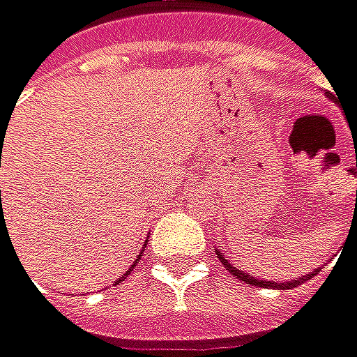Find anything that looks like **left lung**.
Instances as JSON below:
<instances>
[{"label":"left lung","mask_w":357,"mask_h":357,"mask_svg":"<svg viewBox=\"0 0 357 357\" xmlns=\"http://www.w3.org/2000/svg\"><path fill=\"white\" fill-rule=\"evenodd\" d=\"M327 97H331V101H333V95H327ZM215 252H217V256H219V260H221V264L227 268V270H229V272H231V274H234L236 278L243 280L245 284H252V287H260V289H268V287H270V289H278V291L294 289V287H296V284H301L303 280H309V278H313V276L317 274L319 270H321V268H315L313 272H309L307 276H298L296 280H284V282H282V280H276V282H274V280H262V278L250 276L248 272H243V270H240V268L231 266V264H229V260H225V256L221 254V250H215Z\"/></svg>","instance_id":"left-lung-1"}]
</instances>
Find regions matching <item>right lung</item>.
Returning <instances> with one entry per match:
<instances>
[{
	"label": "right lung",
	"mask_w": 357,
	"mask_h": 357,
	"mask_svg": "<svg viewBox=\"0 0 357 357\" xmlns=\"http://www.w3.org/2000/svg\"><path fill=\"white\" fill-rule=\"evenodd\" d=\"M146 243H148V238H146ZM146 243H144V248H146ZM144 248H142V250H140V254H138V258L134 260V264H132V266L128 268V272H126V274H130V272H132V268H134V266H136V264H138V260H140L142 254H144ZM126 274H121V276H119V280H115V282H121V280L126 278Z\"/></svg>",
	"instance_id": "obj_1"
}]
</instances>
